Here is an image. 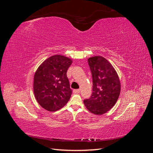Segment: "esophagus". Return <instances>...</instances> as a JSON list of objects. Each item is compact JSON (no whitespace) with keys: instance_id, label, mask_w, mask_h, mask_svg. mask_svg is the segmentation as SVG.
I'll use <instances>...</instances> for the list:
<instances>
[{"instance_id":"obj_1","label":"esophagus","mask_w":153,"mask_h":153,"mask_svg":"<svg viewBox=\"0 0 153 153\" xmlns=\"http://www.w3.org/2000/svg\"><path fill=\"white\" fill-rule=\"evenodd\" d=\"M80 89H75V90H73V92L75 94H77V93H80Z\"/></svg>"}]
</instances>
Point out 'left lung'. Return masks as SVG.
<instances>
[{"label":"left lung","instance_id":"left-lung-1","mask_svg":"<svg viewBox=\"0 0 153 153\" xmlns=\"http://www.w3.org/2000/svg\"><path fill=\"white\" fill-rule=\"evenodd\" d=\"M92 78V93L84 103L87 109L96 115L103 114L116 103L121 92L117 73L107 60L95 56L88 59Z\"/></svg>","mask_w":153,"mask_h":153}]
</instances>
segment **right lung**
<instances>
[{
    "mask_svg": "<svg viewBox=\"0 0 153 153\" xmlns=\"http://www.w3.org/2000/svg\"><path fill=\"white\" fill-rule=\"evenodd\" d=\"M72 61L55 55L41 64L35 73L34 92L38 103L50 112L62 108L70 99L72 90L66 73Z\"/></svg>",
    "mask_w": 153,
    "mask_h": 153,
    "instance_id": "right-lung-1",
    "label": "right lung"
}]
</instances>
